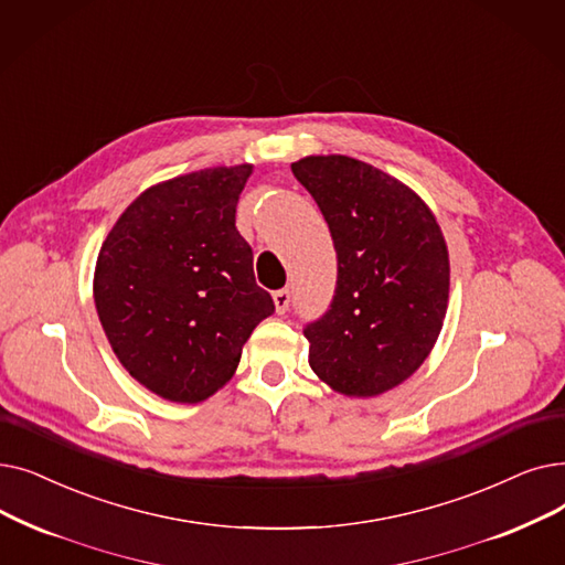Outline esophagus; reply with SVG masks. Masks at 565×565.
<instances>
[{"label":"esophagus","mask_w":565,"mask_h":565,"mask_svg":"<svg viewBox=\"0 0 565 565\" xmlns=\"http://www.w3.org/2000/svg\"><path fill=\"white\" fill-rule=\"evenodd\" d=\"M273 300H275L277 313H286V311H288V305H290V290H286V288L277 290L275 296H273Z\"/></svg>","instance_id":"1"}]
</instances>
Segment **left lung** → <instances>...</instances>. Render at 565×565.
<instances>
[{"mask_svg": "<svg viewBox=\"0 0 565 565\" xmlns=\"http://www.w3.org/2000/svg\"><path fill=\"white\" fill-rule=\"evenodd\" d=\"M290 170L321 207L337 252L330 309L305 328L311 370L347 397L383 395L418 370L444 328V233L418 193L370 163L330 154Z\"/></svg>", "mask_w": 565, "mask_h": 565, "instance_id": "8db88e82", "label": "left lung"}]
</instances>
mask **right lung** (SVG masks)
Returning <instances> with one entry per match:
<instances>
[{
  "label": "right lung",
  "instance_id": "right-lung-1",
  "mask_svg": "<svg viewBox=\"0 0 565 565\" xmlns=\"http://www.w3.org/2000/svg\"><path fill=\"white\" fill-rule=\"evenodd\" d=\"M252 163L154 184L121 212L94 269V305L121 366L154 395L199 404L224 387L275 311L235 228Z\"/></svg>",
  "mask_w": 565,
  "mask_h": 565
}]
</instances>
